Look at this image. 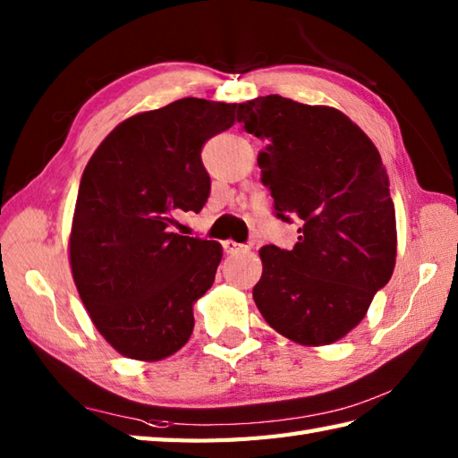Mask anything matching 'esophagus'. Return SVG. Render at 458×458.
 <instances>
[{"instance_id":"34e87169","label":"esophagus","mask_w":458,"mask_h":458,"mask_svg":"<svg viewBox=\"0 0 458 458\" xmlns=\"http://www.w3.org/2000/svg\"><path fill=\"white\" fill-rule=\"evenodd\" d=\"M222 246H224V251H226V254H244V251L250 250L248 246L238 244V242H234V240L222 242Z\"/></svg>"}]
</instances>
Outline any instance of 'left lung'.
<instances>
[{
	"label": "left lung",
	"mask_w": 458,
	"mask_h": 458,
	"mask_svg": "<svg viewBox=\"0 0 458 458\" xmlns=\"http://www.w3.org/2000/svg\"><path fill=\"white\" fill-rule=\"evenodd\" d=\"M238 122L267 141L258 165L276 216L301 224L293 250H259L256 305L293 343L333 344L366 317L394 274L395 208L382 157L328 106L269 94L238 104Z\"/></svg>",
	"instance_id": "left-lung-1"
}]
</instances>
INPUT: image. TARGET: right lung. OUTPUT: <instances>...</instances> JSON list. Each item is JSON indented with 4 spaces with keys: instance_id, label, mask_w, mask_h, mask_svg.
Here are the masks:
<instances>
[{
    "instance_id": "add662e5",
    "label": "right lung",
    "mask_w": 458,
    "mask_h": 458,
    "mask_svg": "<svg viewBox=\"0 0 458 458\" xmlns=\"http://www.w3.org/2000/svg\"><path fill=\"white\" fill-rule=\"evenodd\" d=\"M238 104L182 98L110 131L82 173L71 269L94 327L125 358L155 362L192 335L194 301L214 284L222 246L173 232L210 194L202 145Z\"/></svg>"
}]
</instances>
